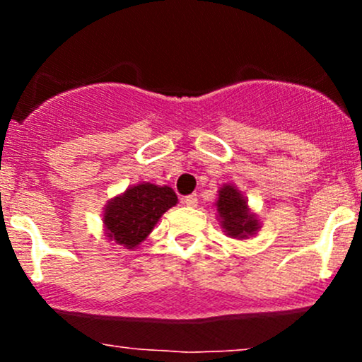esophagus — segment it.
Here are the masks:
<instances>
[{"instance_id":"1","label":"esophagus","mask_w":362,"mask_h":362,"mask_svg":"<svg viewBox=\"0 0 362 362\" xmlns=\"http://www.w3.org/2000/svg\"><path fill=\"white\" fill-rule=\"evenodd\" d=\"M182 202H184V204L189 206V207H195V206H197V195H195V194L185 195V197L182 199Z\"/></svg>"}]
</instances>
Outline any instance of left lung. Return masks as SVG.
Masks as SVG:
<instances>
[{
	"label": "left lung",
	"mask_w": 362,
	"mask_h": 362,
	"mask_svg": "<svg viewBox=\"0 0 362 362\" xmlns=\"http://www.w3.org/2000/svg\"><path fill=\"white\" fill-rule=\"evenodd\" d=\"M218 213L221 216V223L228 235L231 236H243L253 235L257 230V219L248 213V207L245 199L233 187L226 185L219 190L218 199Z\"/></svg>",
	"instance_id": "left-lung-1"
}]
</instances>
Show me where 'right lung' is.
Here are the masks:
<instances>
[{"label": "right lung", "mask_w": 362, "mask_h": 362, "mask_svg": "<svg viewBox=\"0 0 362 362\" xmlns=\"http://www.w3.org/2000/svg\"><path fill=\"white\" fill-rule=\"evenodd\" d=\"M177 195L170 187L141 184L127 189L105 209L107 231L119 245L132 248L151 233L165 211L177 204Z\"/></svg>", "instance_id": "1"}]
</instances>
